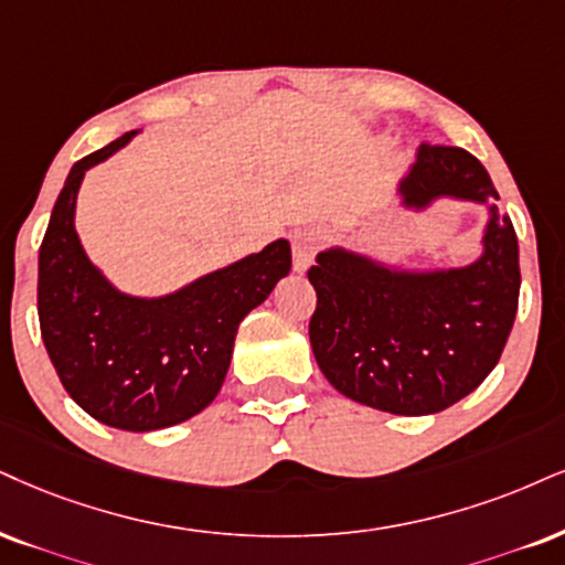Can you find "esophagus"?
Wrapping results in <instances>:
<instances>
[{"label": "esophagus", "mask_w": 565, "mask_h": 565, "mask_svg": "<svg viewBox=\"0 0 565 565\" xmlns=\"http://www.w3.org/2000/svg\"><path fill=\"white\" fill-rule=\"evenodd\" d=\"M322 246V235L317 230H298L294 235V269L306 271L315 262V254Z\"/></svg>", "instance_id": "esophagus-1"}]
</instances>
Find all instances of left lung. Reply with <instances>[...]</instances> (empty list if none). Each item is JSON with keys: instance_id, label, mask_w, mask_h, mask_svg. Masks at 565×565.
<instances>
[{"instance_id": "left-lung-1", "label": "left lung", "mask_w": 565, "mask_h": 565, "mask_svg": "<svg viewBox=\"0 0 565 565\" xmlns=\"http://www.w3.org/2000/svg\"><path fill=\"white\" fill-rule=\"evenodd\" d=\"M401 206L437 199L487 204L482 254L466 267L398 269L348 248H327L309 269L317 309L311 351L345 398L398 416L452 406L495 369L519 309V241L492 201L495 185L475 154L422 143L398 183Z\"/></svg>"}]
</instances>
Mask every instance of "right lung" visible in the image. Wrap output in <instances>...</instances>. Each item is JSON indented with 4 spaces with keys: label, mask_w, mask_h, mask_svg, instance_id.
I'll list each match as a JSON object with an SVG mask.
<instances>
[{
    "label": "right lung",
    "mask_w": 565,
    "mask_h": 565,
    "mask_svg": "<svg viewBox=\"0 0 565 565\" xmlns=\"http://www.w3.org/2000/svg\"><path fill=\"white\" fill-rule=\"evenodd\" d=\"M130 130L73 164L39 248V324L60 382L107 427L151 431L180 424L217 398L238 324L290 271V243L199 277L170 296L117 290L75 233L83 175L130 143Z\"/></svg>",
    "instance_id": "obj_1"
}]
</instances>
